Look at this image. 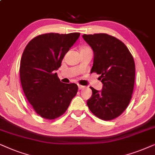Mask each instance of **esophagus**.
I'll return each instance as SVG.
<instances>
[{
    "label": "esophagus",
    "instance_id": "obj_1",
    "mask_svg": "<svg viewBox=\"0 0 155 155\" xmlns=\"http://www.w3.org/2000/svg\"><path fill=\"white\" fill-rule=\"evenodd\" d=\"M78 87H79V89H82V88H84V86L81 85H78Z\"/></svg>",
    "mask_w": 155,
    "mask_h": 155
}]
</instances>
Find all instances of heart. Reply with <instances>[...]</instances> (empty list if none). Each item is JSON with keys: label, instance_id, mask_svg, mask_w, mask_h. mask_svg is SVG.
<instances>
[{"label": "heart", "instance_id": "heart-1", "mask_svg": "<svg viewBox=\"0 0 155 155\" xmlns=\"http://www.w3.org/2000/svg\"><path fill=\"white\" fill-rule=\"evenodd\" d=\"M90 49V48H89V47H83V48H82L81 50H85V49Z\"/></svg>", "mask_w": 155, "mask_h": 155}]
</instances>
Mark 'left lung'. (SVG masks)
<instances>
[{"instance_id": "8db88e82", "label": "left lung", "mask_w": 155, "mask_h": 155, "mask_svg": "<svg viewBox=\"0 0 155 155\" xmlns=\"http://www.w3.org/2000/svg\"><path fill=\"white\" fill-rule=\"evenodd\" d=\"M82 37L94 52L91 73L100 74L104 84L101 91L90 87L93 94L87 106L98 118L111 120L124 112L131 100L135 77L133 57L124 43L106 33Z\"/></svg>"}]
</instances>
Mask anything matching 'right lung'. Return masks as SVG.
Returning <instances> with one entry per match:
<instances>
[{
  "label": "right lung",
  "mask_w": 155,
  "mask_h": 155,
  "mask_svg": "<svg viewBox=\"0 0 155 155\" xmlns=\"http://www.w3.org/2000/svg\"><path fill=\"white\" fill-rule=\"evenodd\" d=\"M79 36V32L40 35L24 49L20 65L22 88L33 109L43 118L54 120L62 115L78 91L76 84L62 83L54 71Z\"/></svg>",
  "instance_id": "add662e5"
}]
</instances>
